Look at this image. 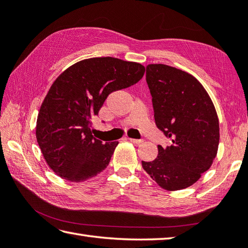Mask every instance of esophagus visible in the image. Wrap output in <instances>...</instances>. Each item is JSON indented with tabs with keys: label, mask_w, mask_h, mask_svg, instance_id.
<instances>
[{
	"label": "esophagus",
	"mask_w": 248,
	"mask_h": 248,
	"mask_svg": "<svg viewBox=\"0 0 248 248\" xmlns=\"http://www.w3.org/2000/svg\"><path fill=\"white\" fill-rule=\"evenodd\" d=\"M129 140L131 143H133V144H140V143H143V140H137V139H129Z\"/></svg>",
	"instance_id": "obj_1"
}]
</instances>
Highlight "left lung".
Listing matches in <instances>:
<instances>
[{
	"label": "left lung",
	"instance_id": "8db88e82",
	"mask_svg": "<svg viewBox=\"0 0 248 248\" xmlns=\"http://www.w3.org/2000/svg\"><path fill=\"white\" fill-rule=\"evenodd\" d=\"M146 81L155 121L171 139L158 146L153 161H142L148 175L168 191L195 184L211 168L219 144V123L210 95L196 77L166 64H148Z\"/></svg>",
	"mask_w": 248,
	"mask_h": 248
}]
</instances>
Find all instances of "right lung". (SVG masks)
I'll use <instances>...</instances> for the list:
<instances>
[{
	"label": "right lung",
	"instance_id": "1",
	"mask_svg": "<svg viewBox=\"0 0 248 248\" xmlns=\"http://www.w3.org/2000/svg\"><path fill=\"white\" fill-rule=\"evenodd\" d=\"M145 66L113 57L85 59L53 81L38 111L36 140L58 176L85 182L106 169L118 142L103 144L92 135V119L110 92L142 78Z\"/></svg>",
	"mask_w": 248,
	"mask_h": 248
}]
</instances>
